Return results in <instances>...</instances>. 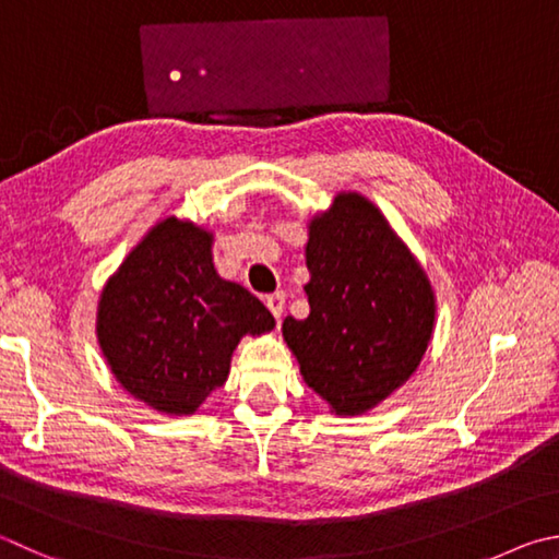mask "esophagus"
<instances>
[{
  "instance_id": "34e87169",
  "label": "esophagus",
  "mask_w": 559,
  "mask_h": 559,
  "mask_svg": "<svg viewBox=\"0 0 559 559\" xmlns=\"http://www.w3.org/2000/svg\"><path fill=\"white\" fill-rule=\"evenodd\" d=\"M266 308L271 310L273 318L281 320L283 308H286V293L278 290V293H273V296H269V298H266Z\"/></svg>"
}]
</instances>
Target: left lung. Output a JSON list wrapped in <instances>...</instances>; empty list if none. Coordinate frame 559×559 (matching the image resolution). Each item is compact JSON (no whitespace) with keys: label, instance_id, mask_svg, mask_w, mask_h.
I'll return each mask as SVG.
<instances>
[{"label":"left lung","instance_id":"left-lung-1","mask_svg":"<svg viewBox=\"0 0 559 559\" xmlns=\"http://www.w3.org/2000/svg\"><path fill=\"white\" fill-rule=\"evenodd\" d=\"M310 314L283 320L300 373L337 415H359L408 381L428 349L435 298L381 212L357 192L310 222Z\"/></svg>","mask_w":559,"mask_h":559}]
</instances>
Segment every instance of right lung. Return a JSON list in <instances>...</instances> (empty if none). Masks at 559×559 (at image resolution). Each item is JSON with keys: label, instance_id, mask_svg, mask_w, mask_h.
<instances>
[{"label": "right lung", "instance_id": "1", "mask_svg": "<svg viewBox=\"0 0 559 559\" xmlns=\"http://www.w3.org/2000/svg\"><path fill=\"white\" fill-rule=\"evenodd\" d=\"M212 237L168 217L129 253L99 298L97 337L117 381L151 408L188 415L227 381L245 334L276 320L217 276Z\"/></svg>", "mask_w": 559, "mask_h": 559}]
</instances>
